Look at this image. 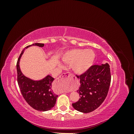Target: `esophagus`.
<instances>
[{"mask_svg": "<svg viewBox=\"0 0 134 134\" xmlns=\"http://www.w3.org/2000/svg\"><path fill=\"white\" fill-rule=\"evenodd\" d=\"M73 76H74V75H72L71 73L67 72H65V73L63 74L60 77H59L58 78L56 79V82L58 83L59 84H62L65 82V80H66L67 79L72 78H73ZM61 92L63 93V92Z\"/></svg>", "mask_w": 134, "mask_h": 134, "instance_id": "34e87169", "label": "esophagus"}]
</instances>
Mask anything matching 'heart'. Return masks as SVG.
Returning a JSON list of instances; mask_svg holds the SVG:
<instances>
[{
	"label": "heart",
	"instance_id": "obj_1",
	"mask_svg": "<svg viewBox=\"0 0 134 134\" xmlns=\"http://www.w3.org/2000/svg\"><path fill=\"white\" fill-rule=\"evenodd\" d=\"M95 54L91 50L74 49L68 51L63 56V60L68 64H73L72 69L76 74L86 72L94 62ZM64 88L63 91H66Z\"/></svg>",
	"mask_w": 134,
	"mask_h": 134
}]
</instances>
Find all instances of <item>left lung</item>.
Masks as SVG:
<instances>
[{"mask_svg":"<svg viewBox=\"0 0 134 134\" xmlns=\"http://www.w3.org/2000/svg\"><path fill=\"white\" fill-rule=\"evenodd\" d=\"M76 76L80 79L77 92L80 98L72 104V107L83 113L94 111L103 103L109 90L111 80L109 64L94 65L83 74Z\"/></svg>","mask_w":134,"mask_h":134,"instance_id":"obj_1","label":"left lung"}]
</instances>
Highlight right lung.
<instances>
[{
    "instance_id": "obj_1",
    "label": "right lung",
    "mask_w": 134,
    "mask_h": 134,
    "mask_svg": "<svg viewBox=\"0 0 134 134\" xmlns=\"http://www.w3.org/2000/svg\"><path fill=\"white\" fill-rule=\"evenodd\" d=\"M31 46L43 47V43H35L26 46L20 54L17 63V82L22 94L27 103L36 110L46 111L54 107L58 96L51 90L54 78L50 75L40 80H34L24 75L19 67V62L24 51Z\"/></svg>"
}]
</instances>
